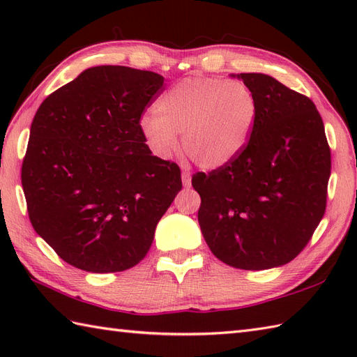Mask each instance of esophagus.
I'll return each instance as SVG.
<instances>
[{
	"mask_svg": "<svg viewBox=\"0 0 357 357\" xmlns=\"http://www.w3.org/2000/svg\"><path fill=\"white\" fill-rule=\"evenodd\" d=\"M181 178H183V184L185 187H190V184H192V174H190V172L184 170L183 174H181Z\"/></svg>",
	"mask_w": 357,
	"mask_h": 357,
	"instance_id": "1",
	"label": "esophagus"
}]
</instances>
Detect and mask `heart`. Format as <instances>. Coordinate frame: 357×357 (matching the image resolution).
Instances as JSON below:
<instances>
[{"label": "heart", "mask_w": 357, "mask_h": 357, "mask_svg": "<svg viewBox=\"0 0 357 357\" xmlns=\"http://www.w3.org/2000/svg\"><path fill=\"white\" fill-rule=\"evenodd\" d=\"M141 118V133L155 155L170 158L183 133V150L207 170L233 162L252 138L257 101L245 82L211 77L178 81Z\"/></svg>", "instance_id": "b5f03b06"}]
</instances>
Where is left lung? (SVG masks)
<instances>
[{
	"mask_svg": "<svg viewBox=\"0 0 357 357\" xmlns=\"http://www.w3.org/2000/svg\"><path fill=\"white\" fill-rule=\"evenodd\" d=\"M257 119L245 150L229 165L193 174L198 221L219 261L267 270L293 261L327 207L331 153L322 118L308 96L264 73H241Z\"/></svg>",
	"mask_w": 357,
	"mask_h": 357,
	"instance_id": "1",
	"label": "left lung"
}]
</instances>
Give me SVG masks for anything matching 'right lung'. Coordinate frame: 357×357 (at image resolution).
<instances>
[{"label":"right lung","mask_w":357,"mask_h":357,"mask_svg":"<svg viewBox=\"0 0 357 357\" xmlns=\"http://www.w3.org/2000/svg\"><path fill=\"white\" fill-rule=\"evenodd\" d=\"M162 84L155 72L98 66L35 113L21 167L29 219L75 268L116 273L139 264L183 188L178 164L151 155L141 133L142 112Z\"/></svg>","instance_id":"1"}]
</instances>
